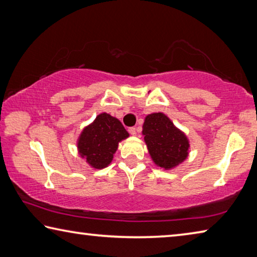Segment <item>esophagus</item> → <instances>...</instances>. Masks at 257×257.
Listing matches in <instances>:
<instances>
[{
	"mask_svg": "<svg viewBox=\"0 0 257 257\" xmlns=\"http://www.w3.org/2000/svg\"><path fill=\"white\" fill-rule=\"evenodd\" d=\"M128 132L131 133L132 136H137V133H138L137 127H130V128H128Z\"/></svg>",
	"mask_w": 257,
	"mask_h": 257,
	"instance_id": "1",
	"label": "esophagus"
}]
</instances>
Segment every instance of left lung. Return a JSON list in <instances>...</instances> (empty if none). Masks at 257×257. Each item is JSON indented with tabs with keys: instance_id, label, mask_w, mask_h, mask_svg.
Returning <instances> with one entry per match:
<instances>
[{
	"instance_id": "1",
	"label": "left lung",
	"mask_w": 257,
	"mask_h": 257,
	"mask_svg": "<svg viewBox=\"0 0 257 257\" xmlns=\"http://www.w3.org/2000/svg\"><path fill=\"white\" fill-rule=\"evenodd\" d=\"M142 134L152 160L165 169L178 166L188 155V140L163 112L146 117Z\"/></svg>"
}]
</instances>
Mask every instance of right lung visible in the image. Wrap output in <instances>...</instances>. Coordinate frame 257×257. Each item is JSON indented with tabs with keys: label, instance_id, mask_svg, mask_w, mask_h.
Listing matches in <instances>:
<instances>
[{
	"label": "right lung",
	"instance_id": "right-lung-1",
	"mask_svg": "<svg viewBox=\"0 0 257 257\" xmlns=\"http://www.w3.org/2000/svg\"><path fill=\"white\" fill-rule=\"evenodd\" d=\"M127 137V131L118 119L102 112L81 133L79 152L93 168H105L111 163L118 142Z\"/></svg>",
	"mask_w": 257,
	"mask_h": 257
}]
</instances>
